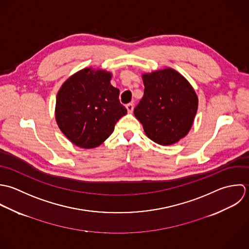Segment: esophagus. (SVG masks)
Returning a JSON list of instances; mask_svg holds the SVG:
<instances>
[{"mask_svg":"<svg viewBox=\"0 0 249 249\" xmlns=\"http://www.w3.org/2000/svg\"><path fill=\"white\" fill-rule=\"evenodd\" d=\"M126 108H127V110H128L129 113H132L133 110H134V104H132V103L128 104V105L126 106Z\"/></svg>","mask_w":249,"mask_h":249,"instance_id":"1","label":"esophagus"}]
</instances>
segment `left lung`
<instances>
[{
  "label": "left lung",
  "instance_id": "left-lung-1",
  "mask_svg": "<svg viewBox=\"0 0 249 249\" xmlns=\"http://www.w3.org/2000/svg\"><path fill=\"white\" fill-rule=\"evenodd\" d=\"M144 95L134 113L146 136L171 145L190 131L198 107L196 91L177 71L167 68L142 76Z\"/></svg>",
  "mask_w": 249,
  "mask_h": 249
}]
</instances>
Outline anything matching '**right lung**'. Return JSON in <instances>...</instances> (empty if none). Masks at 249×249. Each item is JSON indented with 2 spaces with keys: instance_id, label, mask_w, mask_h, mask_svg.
<instances>
[{
  "instance_id": "1",
  "label": "right lung",
  "mask_w": 249,
  "mask_h": 249,
  "mask_svg": "<svg viewBox=\"0 0 249 249\" xmlns=\"http://www.w3.org/2000/svg\"><path fill=\"white\" fill-rule=\"evenodd\" d=\"M111 74L86 68L60 88L55 102V119L64 136L82 148L99 146L127 113L119 101V89L110 85Z\"/></svg>"
}]
</instances>
